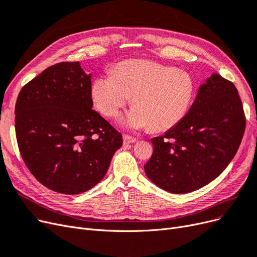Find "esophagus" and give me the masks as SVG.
<instances>
[{
	"mask_svg": "<svg viewBox=\"0 0 257 257\" xmlns=\"http://www.w3.org/2000/svg\"><path fill=\"white\" fill-rule=\"evenodd\" d=\"M123 144H130V143H136L138 139L135 138V137H131V136H128V135H125L123 136Z\"/></svg>",
	"mask_w": 257,
	"mask_h": 257,
	"instance_id": "esophagus-1",
	"label": "esophagus"
}]
</instances>
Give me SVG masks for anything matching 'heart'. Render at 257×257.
<instances>
[{
    "instance_id": "obj_1",
    "label": "heart",
    "mask_w": 257,
    "mask_h": 257,
    "mask_svg": "<svg viewBox=\"0 0 257 257\" xmlns=\"http://www.w3.org/2000/svg\"><path fill=\"white\" fill-rule=\"evenodd\" d=\"M195 86L185 71L148 61H126L113 74L98 77L92 87L102 115L116 117L129 102L135 107L121 119L130 129L168 130L183 119L192 103Z\"/></svg>"
}]
</instances>
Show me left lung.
I'll return each mask as SVG.
<instances>
[{"label": "left lung", "mask_w": 257, "mask_h": 257, "mask_svg": "<svg viewBox=\"0 0 257 257\" xmlns=\"http://www.w3.org/2000/svg\"><path fill=\"white\" fill-rule=\"evenodd\" d=\"M245 129L238 90L218 73L198 88L186 116L162 137L152 139L147 177L171 193H187L217 178L234 158Z\"/></svg>", "instance_id": "8db88e82"}]
</instances>
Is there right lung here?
Listing matches in <instances>:
<instances>
[{
	"label": "right lung",
	"mask_w": 257,
	"mask_h": 257,
	"mask_svg": "<svg viewBox=\"0 0 257 257\" xmlns=\"http://www.w3.org/2000/svg\"><path fill=\"white\" fill-rule=\"evenodd\" d=\"M92 107L90 74L79 62L50 66L20 90L16 138L24 163L41 185L79 194L104 177L122 137Z\"/></svg>",
	"instance_id": "right-lung-1"
}]
</instances>
